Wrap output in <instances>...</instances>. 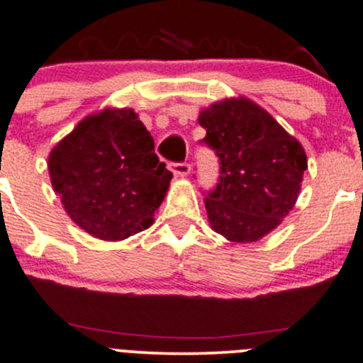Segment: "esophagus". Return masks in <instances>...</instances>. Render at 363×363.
I'll list each match as a JSON object with an SVG mask.
<instances>
[{"instance_id":"obj_1","label":"esophagus","mask_w":363,"mask_h":363,"mask_svg":"<svg viewBox=\"0 0 363 363\" xmlns=\"http://www.w3.org/2000/svg\"><path fill=\"white\" fill-rule=\"evenodd\" d=\"M169 169L178 177H186L190 173V164L186 162H169Z\"/></svg>"}]
</instances>
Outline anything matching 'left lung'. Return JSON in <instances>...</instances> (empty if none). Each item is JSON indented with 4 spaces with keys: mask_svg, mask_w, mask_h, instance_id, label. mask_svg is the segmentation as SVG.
<instances>
[{
    "mask_svg": "<svg viewBox=\"0 0 363 363\" xmlns=\"http://www.w3.org/2000/svg\"><path fill=\"white\" fill-rule=\"evenodd\" d=\"M201 143L218 157L220 177L204 194L211 229L229 241H257L289 215L308 159L302 145L252 101L227 99L201 111Z\"/></svg>",
    "mask_w": 363,
    "mask_h": 363,
    "instance_id": "left-lung-1",
    "label": "left lung"
}]
</instances>
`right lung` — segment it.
<instances>
[{"mask_svg":"<svg viewBox=\"0 0 363 363\" xmlns=\"http://www.w3.org/2000/svg\"><path fill=\"white\" fill-rule=\"evenodd\" d=\"M48 171L71 220L104 241L148 229L173 178L127 108L84 118L50 152Z\"/></svg>","mask_w":363,"mask_h":363,"instance_id":"obj_1","label":"right lung"}]
</instances>
